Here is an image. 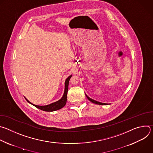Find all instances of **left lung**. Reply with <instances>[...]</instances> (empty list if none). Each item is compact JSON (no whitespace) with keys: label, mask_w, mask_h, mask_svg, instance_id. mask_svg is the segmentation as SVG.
<instances>
[{"label":"left lung","mask_w":153,"mask_h":153,"mask_svg":"<svg viewBox=\"0 0 153 153\" xmlns=\"http://www.w3.org/2000/svg\"><path fill=\"white\" fill-rule=\"evenodd\" d=\"M86 96L87 98H88V99L90 101H91V102H93V103H96V104H97V105H108V103H102V102H97V101H96V100H93V99L90 98L87 95H86Z\"/></svg>","instance_id":"8db88e82"}]
</instances>
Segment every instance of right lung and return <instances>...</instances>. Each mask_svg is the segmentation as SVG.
<instances>
[{"instance_id": "right-lung-1", "label": "right lung", "mask_w": 153, "mask_h": 153, "mask_svg": "<svg viewBox=\"0 0 153 153\" xmlns=\"http://www.w3.org/2000/svg\"><path fill=\"white\" fill-rule=\"evenodd\" d=\"M72 75L70 76L67 79L65 80V91H64V93L63 95L62 96V97L57 102H55L54 103H52L51 104L47 105H45V106H39V105H36L34 104L31 103L29 100H28L26 98L25 99L27 100V101L31 103V105H33V106H34L35 107L40 109L41 110L45 111H54L58 110H60L62 108H63L65 104L67 103V93H68V84H69V81L70 80V78L71 77Z\"/></svg>"}]
</instances>
